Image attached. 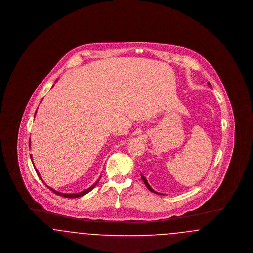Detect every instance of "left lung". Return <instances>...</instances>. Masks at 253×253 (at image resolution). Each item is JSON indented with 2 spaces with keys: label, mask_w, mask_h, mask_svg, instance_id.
I'll return each instance as SVG.
<instances>
[{
  "label": "left lung",
  "mask_w": 253,
  "mask_h": 253,
  "mask_svg": "<svg viewBox=\"0 0 253 253\" xmlns=\"http://www.w3.org/2000/svg\"><path fill=\"white\" fill-rule=\"evenodd\" d=\"M208 84H209V85H210V86H211V84H209V83H208ZM141 179H142V180H143V182H144V184H145V185H146V187H147V188H148V190H149V191H151V192H152V193H157V194H161V193H157V192H156V191H155V190H153V189H152V188H151V186H150V185H149V183H148V181H147V179H146V178H145L144 176H143V175H142V174H141ZM161 195H163V194H161Z\"/></svg>",
  "instance_id": "left-lung-1"
}]
</instances>
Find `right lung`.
I'll return each instance as SVG.
<instances>
[{
  "mask_svg": "<svg viewBox=\"0 0 253 253\" xmlns=\"http://www.w3.org/2000/svg\"><path fill=\"white\" fill-rule=\"evenodd\" d=\"M35 115H36V113H35ZM29 147H30V139H29ZM30 157H31V160H32V157L30 156ZM32 162H33V160H32ZM34 168H35V166H34ZM35 170H36L37 174L39 175V177L41 178V180L43 182V180L42 179V177H41V175H40V173H39V171H38V169H37L36 168H35ZM99 179H100V177L98 178V180L96 181V183L94 184V185H92L90 188H88L87 190H85V191H84V192H81V193H60V192H58V191H55V190H53V189H51L50 187H48L44 182V184H45V186L46 187H48L49 189L53 192L54 193H56V194H58V195H60V196H62V197H66V198H77V197H81V196H83V195H84V194H86V193H89V192H91L95 187H96V184L98 183V181H99Z\"/></svg>",
  "mask_w": 253,
  "mask_h": 253,
  "instance_id": "right-lung-1",
  "label": "right lung"
}]
</instances>
